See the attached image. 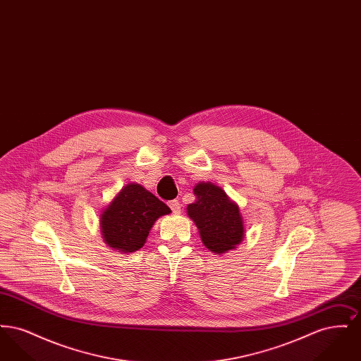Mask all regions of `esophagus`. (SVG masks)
<instances>
[{"label":"esophagus","mask_w":361,"mask_h":361,"mask_svg":"<svg viewBox=\"0 0 361 361\" xmlns=\"http://www.w3.org/2000/svg\"><path fill=\"white\" fill-rule=\"evenodd\" d=\"M169 207H171L173 214H180V211H181V204L178 203V200H172V202H169Z\"/></svg>","instance_id":"esophagus-1"}]
</instances>
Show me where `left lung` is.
Masks as SVG:
<instances>
[{"label":"left lung","instance_id":"obj_1","mask_svg":"<svg viewBox=\"0 0 361 361\" xmlns=\"http://www.w3.org/2000/svg\"><path fill=\"white\" fill-rule=\"evenodd\" d=\"M193 195L196 200L187 206V214L196 224L204 246L216 255L234 250L245 235L240 206L212 183H197Z\"/></svg>","mask_w":361,"mask_h":361}]
</instances>
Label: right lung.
Returning <instances> with one entry per match:
<instances>
[{"mask_svg": "<svg viewBox=\"0 0 361 361\" xmlns=\"http://www.w3.org/2000/svg\"><path fill=\"white\" fill-rule=\"evenodd\" d=\"M171 212L152 192L137 183H128L100 214L104 242L119 253H134L146 243L157 219Z\"/></svg>", "mask_w": 361, "mask_h": 361, "instance_id": "right-lung-1", "label": "right lung"}]
</instances>
